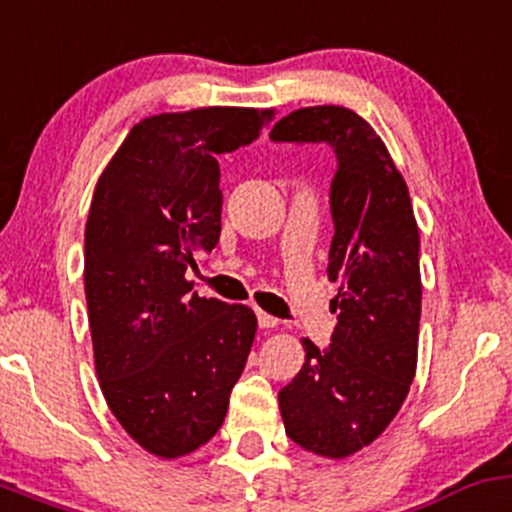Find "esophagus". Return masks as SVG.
I'll list each match as a JSON object with an SVG mask.
<instances>
[{"label": "esophagus", "instance_id": "34e87169", "mask_svg": "<svg viewBox=\"0 0 512 512\" xmlns=\"http://www.w3.org/2000/svg\"><path fill=\"white\" fill-rule=\"evenodd\" d=\"M256 317H258V327H263V329H273V327H278V320H276V317L268 315V312L258 310V312H256Z\"/></svg>", "mask_w": 512, "mask_h": 512}]
</instances>
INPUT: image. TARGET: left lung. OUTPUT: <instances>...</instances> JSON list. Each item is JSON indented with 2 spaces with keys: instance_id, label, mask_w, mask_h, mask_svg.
Here are the masks:
<instances>
[{
  "instance_id": "left-lung-1",
  "label": "left lung",
  "mask_w": 512,
  "mask_h": 512,
  "mask_svg": "<svg viewBox=\"0 0 512 512\" xmlns=\"http://www.w3.org/2000/svg\"><path fill=\"white\" fill-rule=\"evenodd\" d=\"M273 141L329 144L337 156L329 207V280L339 310L332 344L302 339L305 364L278 393L288 437L327 459L368 447L398 415L417 368L420 232L408 185L386 144L359 114L337 104L290 112Z\"/></svg>"
}]
</instances>
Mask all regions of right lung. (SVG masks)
<instances>
[{
  "label": "right lung",
  "instance_id": "right-lung-1",
  "mask_svg": "<svg viewBox=\"0 0 512 512\" xmlns=\"http://www.w3.org/2000/svg\"><path fill=\"white\" fill-rule=\"evenodd\" d=\"M273 109L148 117L102 170L85 224V298L100 388L146 452L178 459L222 427L256 337L246 305L185 278L222 232L219 153L258 139Z\"/></svg>",
  "mask_w": 512,
  "mask_h": 512
}]
</instances>
